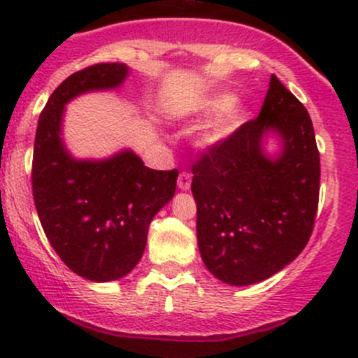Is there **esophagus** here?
I'll return each instance as SVG.
<instances>
[{
  "mask_svg": "<svg viewBox=\"0 0 358 358\" xmlns=\"http://www.w3.org/2000/svg\"><path fill=\"white\" fill-rule=\"evenodd\" d=\"M178 186H179V189H182V191L189 189V187H191V174H187V172H182V174H179Z\"/></svg>",
  "mask_w": 358,
  "mask_h": 358,
  "instance_id": "1",
  "label": "esophagus"
}]
</instances>
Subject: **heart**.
<instances>
[{
    "label": "heart",
    "mask_w": 358,
    "mask_h": 358,
    "mask_svg": "<svg viewBox=\"0 0 358 358\" xmlns=\"http://www.w3.org/2000/svg\"><path fill=\"white\" fill-rule=\"evenodd\" d=\"M198 118H208L194 137V146L200 151H214L224 146L242 129L249 118V106L243 99L235 97L226 92H215L205 97L193 109Z\"/></svg>",
    "instance_id": "obj_1"
}]
</instances>
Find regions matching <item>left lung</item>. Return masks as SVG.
Wrapping results in <instances>:
<instances>
[{
    "label": "left lung",
    "mask_w": 358,
    "mask_h": 358,
    "mask_svg": "<svg viewBox=\"0 0 358 358\" xmlns=\"http://www.w3.org/2000/svg\"><path fill=\"white\" fill-rule=\"evenodd\" d=\"M193 174L198 249L215 278L252 285L299 256L317 215L320 157L306 108L275 74L259 116L201 155Z\"/></svg>",
    "instance_id": "8db88e82"
}]
</instances>
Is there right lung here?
<instances>
[{"instance_id":"1","label":"right lung","mask_w":358,"mask_h":358,"mask_svg":"<svg viewBox=\"0 0 358 358\" xmlns=\"http://www.w3.org/2000/svg\"><path fill=\"white\" fill-rule=\"evenodd\" d=\"M127 64H95L71 74L38 120L33 196L48 242L71 271L92 282L120 280L146 249L148 228L176 193L178 171H153L132 150L76 158L62 139L66 104L88 92L118 90Z\"/></svg>"}]
</instances>
